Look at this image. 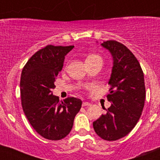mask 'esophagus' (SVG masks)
Here are the masks:
<instances>
[{"mask_svg": "<svg viewBox=\"0 0 160 160\" xmlns=\"http://www.w3.org/2000/svg\"><path fill=\"white\" fill-rule=\"evenodd\" d=\"M90 106V103L88 102H82V107H89Z\"/></svg>", "mask_w": 160, "mask_h": 160, "instance_id": "obj_1", "label": "esophagus"}]
</instances>
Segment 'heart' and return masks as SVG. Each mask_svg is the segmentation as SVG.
Returning a JSON list of instances; mask_svg holds the SVG:
<instances>
[{"label":"heart","mask_w":160,"mask_h":160,"mask_svg":"<svg viewBox=\"0 0 160 160\" xmlns=\"http://www.w3.org/2000/svg\"><path fill=\"white\" fill-rule=\"evenodd\" d=\"M91 61H101L102 62V59L101 56H99L98 54H95V53H91V54H89L87 56V59H86V62H91Z\"/></svg>","instance_id":"1"}]
</instances>
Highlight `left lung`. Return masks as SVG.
<instances>
[{"mask_svg": "<svg viewBox=\"0 0 160 160\" xmlns=\"http://www.w3.org/2000/svg\"><path fill=\"white\" fill-rule=\"evenodd\" d=\"M101 45L113 58L107 96L111 105L103 108L107 112L93 122V127L102 138L114 141L128 135L142 114L146 97L144 75L138 61L123 44L111 40Z\"/></svg>", "mask_w": 160, "mask_h": 160, "instance_id": "1", "label": "left lung"}]
</instances>
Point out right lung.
Returning <instances> with one entry per match:
<instances>
[{
    "mask_svg": "<svg viewBox=\"0 0 160 160\" xmlns=\"http://www.w3.org/2000/svg\"><path fill=\"white\" fill-rule=\"evenodd\" d=\"M73 48L49 45L32 55L22 72L20 87L24 113L33 129L49 140H60L70 132L82 107L81 99L69 97L61 102L52 92L65 56Z\"/></svg>",
    "mask_w": 160,
    "mask_h": 160,
    "instance_id": "add662e5",
    "label": "right lung"
}]
</instances>
